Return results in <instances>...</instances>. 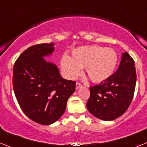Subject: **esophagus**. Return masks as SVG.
I'll return each instance as SVG.
<instances>
[{"label": "esophagus", "instance_id": "1", "mask_svg": "<svg viewBox=\"0 0 147 147\" xmlns=\"http://www.w3.org/2000/svg\"><path fill=\"white\" fill-rule=\"evenodd\" d=\"M82 86V85L81 83L80 82H76V89H78V88H80V87Z\"/></svg>", "mask_w": 147, "mask_h": 147}]
</instances>
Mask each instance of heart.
Masks as SVG:
<instances>
[{"label": "heart", "instance_id": "1", "mask_svg": "<svg viewBox=\"0 0 147 147\" xmlns=\"http://www.w3.org/2000/svg\"><path fill=\"white\" fill-rule=\"evenodd\" d=\"M118 62L116 52L110 48L98 45L82 46L74 49L71 57L63 56L61 67L68 79H75L85 67L87 76L94 82L107 80L113 74Z\"/></svg>", "mask_w": 147, "mask_h": 147}]
</instances>
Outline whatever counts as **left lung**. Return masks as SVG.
<instances>
[{
	"label": "left lung",
	"mask_w": 147,
	"mask_h": 147,
	"mask_svg": "<svg viewBox=\"0 0 147 147\" xmlns=\"http://www.w3.org/2000/svg\"><path fill=\"white\" fill-rule=\"evenodd\" d=\"M136 84L135 62L127 52L122 54L115 73L101 84L90 87L88 111L95 117L112 121L127 111L132 102Z\"/></svg>",
	"instance_id": "1"
}]
</instances>
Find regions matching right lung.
Listing matches in <instances>:
<instances>
[{"label": "right lung", "instance_id": "right-lung-1", "mask_svg": "<svg viewBox=\"0 0 147 147\" xmlns=\"http://www.w3.org/2000/svg\"><path fill=\"white\" fill-rule=\"evenodd\" d=\"M54 49L52 42L31 46L19 56L13 67V89L20 108L42 125L53 124L62 116L76 88L74 81L63 79L57 67L44 59Z\"/></svg>", "mask_w": 147, "mask_h": 147}]
</instances>
